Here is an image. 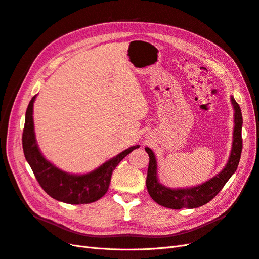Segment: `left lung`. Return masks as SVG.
Wrapping results in <instances>:
<instances>
[{
  "mask_svg": "<svg viewBox=\"0 0 259 259\" xmlns=\"http://www.w3.org/2000/svg\"><path fill=\"white\" fill-rule=\"evenodd\" d=\"M231 104L234 109V128L229 160L221 173H218L216 176L202 185L191 188H178V189H171V188L163 186L159 182L158 174H156L158 165H156L155 155L150 148H145V150L149 154V166L146 180L147 189L150 197L158 204L173 209H180L184 207L195 208L204 205L216 197L234 171L237 170L242 152L243 119L240 106L232 96Z\"/></svg>",
  "mask_w": 259,
  "mask_h": 259,
  "instance_id": "obj_1",
  "label": "left lung"
}]
</instances>
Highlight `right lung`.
<instances>
[{
    "mask_svg": "<svg viewBox=\"0 0 259 259\" xmlns=\"http://www.w3.org/2000/svg\"><path fill=\"white\" fill-rule=\"evenodd\" d=\"M35 97L36 95L30 100L26 111L22 149L42 189L53 199L68 204H89L103 198L110 185L113 169L125 156L139 146L130 147L91 173L83 175L66 173L46 160L37 147L32 116Z\"/></svg>",
    "mask_w": 259,
    "mask_h": 259,
    "instance_id": "obj_1",
    "label": "right lung"
}]
</instances>
